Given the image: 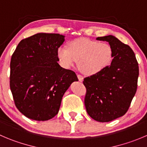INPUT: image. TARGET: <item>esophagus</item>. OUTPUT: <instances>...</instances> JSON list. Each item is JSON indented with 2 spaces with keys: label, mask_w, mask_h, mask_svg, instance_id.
I'll return each instance as SVG.
<instances>
[{
  "label": "esophagus",
  "mask_w": 147,
  "mask_h": 147,
  "mask_svg": "<svg viewBox=\"0 0 147 147\" xmlns=\"http://www.w3.org/2000/svg\"><path fill=\"white\" fill-rule=\"evenodd\" d=\"M77 77H78V79H79V82H83V80H84L83 76H81V75H77Z\"/></svg>",
  "instance_id": "1"
}]
</instances>
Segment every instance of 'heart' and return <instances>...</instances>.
I'll return each instance as SVG.
<instances>
[{
	"label": "heart",
	"mask_w": 147,
	"mask_h": 147,
	"mask_svg": "<svg viewBox=\"0 0 147 147\" xmlns=\"http://www.w3.org/2000/svg\"><path fill=\"white\" fill-rule=\"evenodd\" d=\"M57 56L63 68H72L79 60L78 66L84 74L93 76L103 71L110 63L113 50L107 42L79 38L71 42L68 47H58Z\"/></svg>",
	"instance_id": "heart-1"
}]
</instances>
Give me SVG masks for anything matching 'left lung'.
I'll return each instance as SVG.
<instances>
[{
  "instance_id": "left-lung-1",
  "label": "left lung",
  "mask_w": 147,
  "mask_h": 147,
  "mask_svg": "<svg viewBox=\"0 0 147 147\" xmlns=\"http://www.w3.org/2000/svg\"><path fill=\"white\" fill-rule=\"evenodd\" d=\"M113 50L111 63L86 77L84 104L88 115L98 122H110L125 114L137 89L139 66L132 49L113 35L100 37Z\"/></svg>"
}]
</instances>
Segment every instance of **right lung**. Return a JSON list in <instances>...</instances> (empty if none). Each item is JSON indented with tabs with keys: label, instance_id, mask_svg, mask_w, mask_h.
Masks as SVG:
<instances>
[{
	"label": "right lung",
	"instance_id": "1",
	"mask_svg": "<svg viewBox=\"0 0 147 147\" xmlns=\"http://www.w3.org/2000/svg\"><path fill=\"white\" fill-rule=\"evenodd\" d=\"M65 41L60 34L40 32L19 43L11 60L10 87L15 105L26 117L48 121L58 114L62 97L76 74L63 68L57 50Z\"/></svg>",
	"mask_w": 147,
	"mask_h": 147
}]
</instances>
